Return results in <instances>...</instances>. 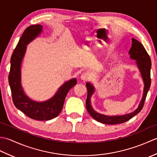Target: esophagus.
Here are the masks:
<instances>
[{
    "label": "esophagus",
    "mask_w": 157,
    "mask_h": 157,
    "mask_svg": "<svg viewBox=\"0 0 157 157\" xmlns=\"http://www.w3.org/2000/svg\"><path fill=\"white\" fill-rule=\"evenodd\" d=\"M90 75L89 73H86V72L83 73L81 75V77H80V78H81L82 80H84V81L88 80V79H90Z\"/></svg>",
    "instance_id": "esophagus-1"
}]
</instances>
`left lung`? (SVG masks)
<instances>
[{"label": "left lung", "instance_id": "obj_1", "mask_svg": "<svg viewBox=\"0 0 157 157\" xmlns=\"http://www.w3.org/2000/svg\"><path fill=\"white\" fill-rule=\"evenodd\" d=\"M129 54L130 55V58L136 60V64L138 67L142 79L144 80V88L142 98L140 102L138 109L134 112L129 113V114L121 116H106L100 114V113H96L91 106L90 98L94 92V88L90 83L88 82L86 84V88L88 90V96L86 102V109H87L88 113L91 115L92 117L100 123L109 125L119 124V123H125L140 112L143 106H144L146 95H147L151 84V60L143 45L134 38H132V44L129 51Z\"/></svg>", "mask_w": 157, "mask_h": 157}]
</instances>
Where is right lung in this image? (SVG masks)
Instances as JSON below:
<instances>
[{
    "instance_id": "add662e5",
    "label": "right lung",
    "mask_w": 157,
    "mask_h": 157,
    "mask_svg": "<svg viewBox=\"0 0 157 157\" xmlns=\"http://www.w3.org/2000/svg\"><path fill=\"white\" fill-rule=\"evenodd\" d=\"M42 32L41 25L28 27L23 33L11 58V67L9 74V84L11 88L13 102L15 106L28 117L48 121L57 117L63 109L67 94L69 90L77 84L75 78L63 84L51 99L44 102H36L25 95L21 84V65L26 51V45Z\"/></svg>"
}]
</instances>
